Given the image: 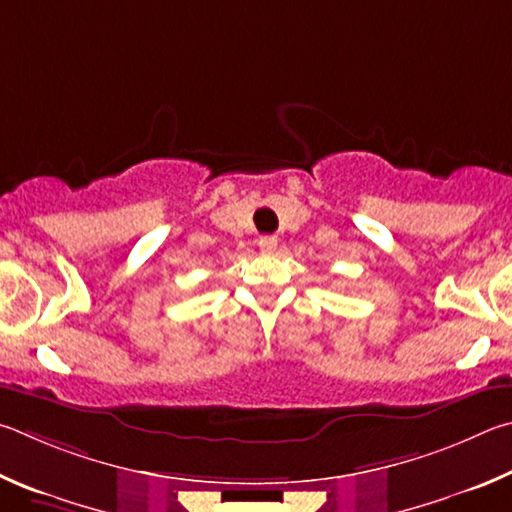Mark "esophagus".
Segmentation results:
<instances>
[{
    "instance_id": "esophagus-1",
    "label": "esophagus",
    "mask_w": 512,
    "mask_h": 512,
    "mask_svg": "<svg viewBox=\"0 0 512 512\" xmlns=\"http://www.w3.org/2000/svg\"><path fill=\"white\" fill-rule=\"evenodd\" d=\"M258 247H261L265 254H274L276 247H279V238H276V236H261V240H258Z\"/></svg>"
}]
</instances>
